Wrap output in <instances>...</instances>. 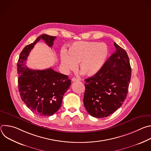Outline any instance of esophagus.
<instances>
[{
  "label": "esophagus",
  "mask_w": 151,
  "mask_h": 151,
  "mask_svg": "<svg viewBox=\"0 0 151 151\" xmlns=\"http://www.w3.org/2000/svg\"><path fill=\"white\" fill-rule=\"evenodd\" d=\"M79 81V79H77V78H73L72 79V82H76V81Z\"/></svg>",
  "instance_id": "esophagus-1"
}]
</instances>
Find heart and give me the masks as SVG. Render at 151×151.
I'll return each mask as SVG.
<instances>
[{
  "instance_id": "b5f03b06",
  "label": "heart",
  "mask_w": 151,
  "mask_h": 151,
  "mask_svg": "<svg viewBox=\"0 0 151 151\" xmlns=\"http://www.w3.org/2000/svg\"><path fill=\"white\" fill-rule=\"evenodd\" d=\"M109 54V48L104 43L79 41L72 44L66 52L61 54L60 61L66 71L73 70L79 63L81 73L88 76L97 74L102 68Z\"/></svg>"
}]
</instances>
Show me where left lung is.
Masks as SVG:
<instances>
[{
	"label": "left lung",
	"mask_w": 151,
	"mask_h": 151,
	"mask_svg": "<svg viewBox=\"0 0 151 151\" xmlns=\"http://www.w3.org/2000/svg\"><path fill=\"white\" fill-rule=\"evenodd\" d=\"M116 51L95 75L85 79L83 104L93 117H107L121 106L127 97L132 76L126 51L115 42Z\"/></svg>",
	"instance_id": "left-lung-1"
}]
</instances>
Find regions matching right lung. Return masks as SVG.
Masks as SVG:
<instances>
[{
  "instance_id": "obj_1",
  "label": "right lung",
  "mask_w": 151,
  "mask_h": 151,
  "mask_svg": "<svg viewBox=\"0 0 151 151\" xmlns=\"http://www.w3.org/2000/svg\"><path fill=\"white\" fill-rule=\"evenodd\" d=\"M55 36L43 34L21 51L17 63L18 91L24 103L35 114L42 116L54 115L61 107L63 97L71 85L69 76L52 68L33 70L26 66L30 52L40 40L51 47Z\"/></svg>"
}]
</instances>
